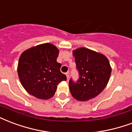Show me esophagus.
I'll return each instance as SVG.
<instances>
[{
    "label": "esophagus",
    "mask_w": 132,
    "mask_h": 132,
    "mask_svg": "<svg viewBox=\"0 0 132 132\" xmlns=\"http://www.w3.org/2000/svg\"><path fill=\"white\" fill-rule=\"evenodd\" d=\"M66 74V77H67V79H69V77H70V72H67V73H66V74Z\"/></svg>",
    "instance_id": "34e87169"
}]
</instances>
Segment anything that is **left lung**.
I'll return each mask as SVG.
<instances>
[{"mask_svg":"<svg viewBox=\"0 0 132 132\" xmlns=\"http://www.w3.org/2000/svg\"><path fill=\"white\" fill-rule=\"evenodd\" d=\"M79 79L69 82L72 97L79 101H88L95 97L106 88L111 74L108 58L102 53L81 47L73 51Z\"/></svg>","mask_w":132,"mask_h":132,"instance_id":"left-lung-1","label":"left lung"}]
</instances>
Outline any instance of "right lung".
<instances>
[{
	"label": "right lung",
	"mask_w": 132,
	"mask_h": 132,
	"mask_svg": "<svg viewBox=\"0 0 132 132\" xmlns=\"http://www.w3.org/2000/svg\"><path fill=\"white\" fill-rule=\"evenodd\" d=\"M59 49L50 43L28 48L21 54L17 66L22 86L37 99L48 100L54 95L57 86L67 77L60 72L61 64L56 60Z\"/></svg>",
	"instance_id": "add662e5"
}]
</instances>
